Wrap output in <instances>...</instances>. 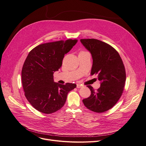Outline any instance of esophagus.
Returning <instances> with one entry per match:
<instances>
[{"label":"esophagus","instance_id":"34e87169","mask_svg":"<svg viewBox=\"0 0 146 146\" xmlns=\"http://www.w3.org/2000/svg\"><path fill=\"white\" fill-rule=\"evenodd\" d=\"M78 88H82L83 86L82 85H80V84H77V85H76Z\"/></svg>","mask_w":146,"mask_h":146}]
</instances>
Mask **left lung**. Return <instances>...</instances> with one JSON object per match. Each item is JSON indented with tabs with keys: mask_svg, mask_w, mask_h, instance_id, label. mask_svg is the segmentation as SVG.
<instances>
[{
	"mask_svg": "<svg viewBox=\"0 0 146 146\" xmlns=\"http://www.w3.org/2000/svg\"><path fill=\"white\" fill-rule=\"evenodd\" d=\"M80 42L92 57L91 74H98L101 82L97 90L88 86L91 94L82 101L90 111L105 112L112 108L122 95L126 80L124 65L118 52L107 43L96 39H81Z\"/></svg>",
	"mask_w": 146,
	"mask_h": 146,
	"instance_id": "8db88e82",
	"label": "left lung"
}]
</instances>
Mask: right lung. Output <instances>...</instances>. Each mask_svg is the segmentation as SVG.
<instances>
[{"label": "right lung", "instance_id": "1", "mask_svg": "<svg viewBox=\"0 0 146 146\" xmlns=\"http://www.w3.org/2000/svg\"><path fill=\"white\" fill-rule=\"evenodd\" d=\"M77 42L70 39L42 44L29 52L22 69V83L27 100L38 111H57L64 106L68 93L76 87L74 83L54 82L53 74Z\"/></svg>", "mask_w": 146, "mask_h": 146}]
</instances>
